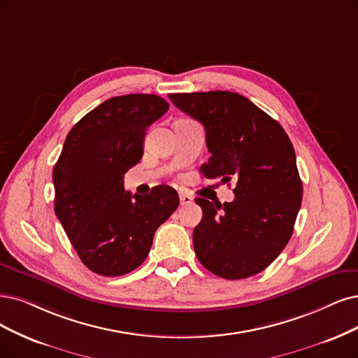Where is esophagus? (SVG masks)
I'll use <instances>...</instances> for the list:
<instances>
[{
    "mask_svg": "<svg viewBox=\"0 0 358 358\" xmlns=\"http://www.w3.org/2000/svg\"><path fill=\"white\" fill-rule=\"evenodd\" d=\"M193 202V197L186 194V193H180V203L181 206H187V205H192Z\"/></svg>",
    "mask_w": 358,
    "mask_h": 358,
    "instance_id": "34e87169",
    "label": "esophagus"
}]
</instances>
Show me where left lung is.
<instances>
[{
  "label": "left lung",
  "mask_w": 358,
  "mask_h": 358,
  "mask_svg": "<svg viewBox=\"0 0 358 358\" xmlns=\"http://www.w3.org/2000/svg\"><path fill=\"white\" fill-rule=\"evenodd\" d=\"M168 97L205 127L210 157L201 166L203 177L236 182L233 202L196 199L203 210L193 230L197 259L229 280L261 273L287 245L302 202L292 143L279 122L237 92Z\"/></svg>",
  "instance_id": "obj_1"
}]
</instances>
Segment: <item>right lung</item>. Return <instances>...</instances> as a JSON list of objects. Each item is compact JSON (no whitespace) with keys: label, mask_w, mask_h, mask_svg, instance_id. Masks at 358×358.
Segmentation results:
<instances>
[{"label":"right lung","mask_w":358,"mask_h":358,"mask_svg":"<svg viewBox=\"0 0 358 358\" xmlns=\"http://www.w3.org/2000/svg\"><path fill=\"white\" fill-rule=\"evenodd\" d=\"M168 109V101L155 94L112 97L64 140L52 169L55 213L92 273L116 277L141 266L155 231L178 208L169 186H156L150 194L124 189V174L143 156L145 129Z\"/></svg>","instance_id":"add662e5"}]
</instances>
